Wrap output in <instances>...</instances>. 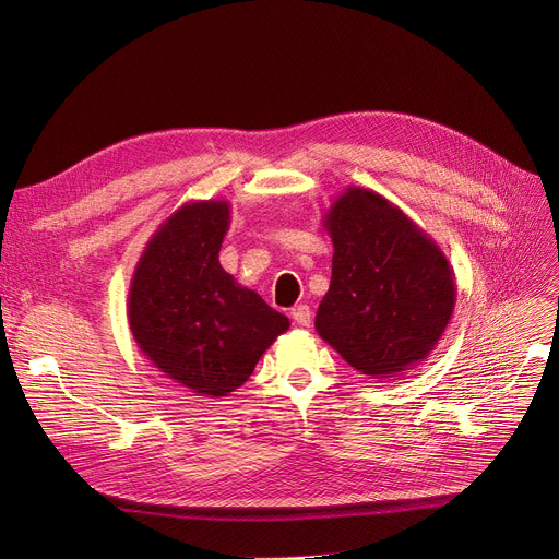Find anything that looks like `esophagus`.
<instances>
[{"label":"esophagus","mask_w":559,"mask_h":559,"mask_svg":"<svg viewBox=\"0 0 559 559\" xmlns=\"http://www.w3.org/2000/svg\"><path fill=\"white\" fill-rule=\"evenodd\" d=\"M289 317H292V321H295V324H299V326H304V329H308L310 326V321H312V310L308 308V306H295L292 308V312H289Z\"/></svg>","instance_id":"obj_1"}]
</instances>
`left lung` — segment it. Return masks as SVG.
<instances>
[{
	"label": "left lung",
	"mask_w": 559,
	"mask_h": 559,
	"mask_svg": "<svg viewBox=\"0 0 559 559\" xmlns=\"http://www.w3.org/2000/svg\"><path fill=\"white\" fill-rule=\"evenodd\" d=\"M321 222L333 242V274L314 317L319 337L378 380L424 362L455 308L444 251L369 188L348 186Z\"/></svg>",
	"instance_id": "left-lung-1"
}]
</instances>
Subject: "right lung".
Masks as SVG:
<instances>
[{"instance_id": "right-lung-1", "label": "right lung", "mask_w": 559, "mask_h": 559, "mask_svg": "<svg viewBox=\"0 0 559 559\" xmlns=\"http://www.w3.org/2000/svg\"><path fill=\"white\" fill-rule=\"evenodd\" d=\"M230 224L224 199L188 201L146 242L129 287V326L142 354L197 396L247 383L289 319L219 264Z\"/></svg>"}]
</instances>
